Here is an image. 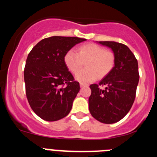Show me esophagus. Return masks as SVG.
Wrapping results in <instances>:
<instances>
[{
  "mask_svg": "<svg viewBox=\"0 0 157 157\" xmlns=\"http://www.w3.org/2000/svg\"><path fill=\"white\" fill-rule=\"evenodd\" d=\"M88 84H85V83H80V86L81 87H86L88 86Z\"/></svg>",
  "mask_w": 157,
  "mask_h": 157,
  "instance_id": "obj_1",
  "label": "esophagus"
}]
</instances>
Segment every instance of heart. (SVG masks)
I'll use <instances>...</instances> for the list:
<instances>
[{
  "mask_svg": "<svg viewBox=\"0 0 157 157\" xmlns=\"http://www.w3.org/2000/svg\"><path fill=\"white\" fill-rule=\"evenodd\" d=\"M65 65L72 73H76L87 62L86 70H82L75 75V79L81 83L95 81L98 78L109 75L115 66V55L99 45L90 43L78 48V53L69 50L63 57Z\"/></svg>",
  "mask_w": 157,
  "mask_h": 157,
  "instance_id": "obj_1",
  "label": "heart"
}]
</instances>
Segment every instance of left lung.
<instances>
[{
	"mask_svg": "<svg viewBox=\"0 0 157 157\" xmlns=\"http://www.w3.org/2000/svg\"><path fill=\"white\" fill-rule=\"evenodd\" d=\"M109 47L115 55V66L99 84H92L89 109L101 123L111 124L128 113L135 99L139 81L138 60L127 45L116 41H98ZM105 85L102 90L99 86Z\"/></svg>",
	"mask_w": 157,
	"mask_h": 157,
	"instance_id": "1",
	"label": "left lung"
}]
</instances>
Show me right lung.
<instances>
[{"label": "right lung", "mask_w": 157, "mask_h": 157, "mask_svg": "<svg viewBox=\"0 0 157 157\" xmlns=\"http://www.w3.org/2000/svg\"><path fill=\"white\" fill-rule=\"evenodd\" d=\"M78 37L44 38L28 54L24 68L26 95L35 114L56 121L69 114L80 86L63 61L73 46L86 41Z\"/></svg>", "instance_id": "add662e5"}]
</instances>
